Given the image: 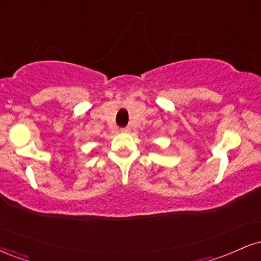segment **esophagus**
I'll return each mask as SVG.
<instances>
[{"mask_svg":"<svg viewBox=\"0 0 261 261\" xmlns=\"http://www.w3.org/2000/svg\"><path fill=\"white\" fill-rule=\"evenodd\" d=\"M120 133L121 134H128V133H130V127H122V128H120Z\"/></svg>","mask_w":261,"mask_h":261,"instance_id":"esophagus-1","label":"esophagus"}]
</instances>
